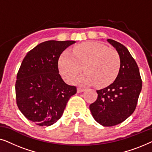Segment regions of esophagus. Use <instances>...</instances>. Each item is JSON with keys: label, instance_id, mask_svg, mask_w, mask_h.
<instances>
[{"label": "esophagus", "instance_id": "esophagus-1", "mask_svg": "<svg viewBox=\"0 0 152 152\" xmlns=\"http://www.w3.org/2000/svg\"><path fill=\"white\" fill-rule=\"evenodd\" d=\"M84 91H85V89L83 88H81V87H78V88H77V93H79L84 92Z\"/></svg>", "mask_w": 152, "mask_h": 152}]
</instances>
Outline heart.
Here are the masks:
<instances>
[{
  "mask_svg": "<svg viewBox=\"0 0 152 152\" xmlns=\"http://www.w3.org/2000/svg\"><path fill=\"white\" fill-rule=\"evenodd\" d=\"M84 67L80 82L97 87L107 86L117 77L120 59L117 52L97 42H85L74 47L72 53L65 50L60 56V73L68 83L75 82Z\"/></svg>",
  "mask_w": 152,
  "mask_h": 152,
  "instance_id": "heart-1",
  "label": "heart"
}]
</instances>
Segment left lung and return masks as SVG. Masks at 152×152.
<instances>
[{"mask_svg":"<svg viewBox=\"0 0 152 152\" xmlns=\"http://www.w3.org/2000/svg\"><path fill=\"white\" fill-rule=\"evenodd\" d=\"M107 41L119 55V73L111 84L97 91L96 101L89 108L95 121L104 126H112L134 113L142 89V80L138 66L128 49L118 41L109 39Z\"/></svg>","mask_w":152,"mask_h":152,"instance_id":"8db88e82","label":"left lung"}]
</instances>
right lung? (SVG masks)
<instances>
[{"mask_svg": "<svg viewBox=\"0 0 152 152\" xmlns=\"http://www.w3.org/2000/svg\"><path fill=\"white\" fill-rule=\"evenodd\" d=\"M75 41H47L29 51L18 70L16 104L27 119L39 126H50L64 113L77 88L66 84L59 73L61 54Z\"/></svg>", "mask_w": 152, "mask_h": 152, "instance_id": "1", "label": "right lung"}]
</instances>
